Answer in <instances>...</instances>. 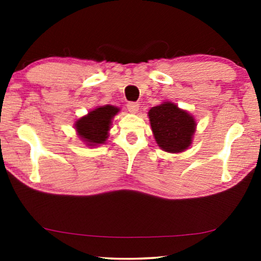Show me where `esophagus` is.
<instances>
[{
  "label": "esophagus",
  "mask_w": 261,
  "mask_h": 261,
  "mask_svg": "<svg viewBox=\"0 0 261 261\" xmlns=\"http://www.w3.org/2000/svg\"><path fill=\"white\" fill-rule=\"evenodd\" d=\"M127 109H128V112H129V113L135 114V113L139 112V105L137 102H129L127 105Z\"/></svg>",
  "instance_id": "obj_1"
}]
</instances>
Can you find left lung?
Listing matches in <instances>:
<instances>
[{
	"label": "left lung",
	"instance_id": "left-lung-1",
	"mask_svg": "<svg viewBox=\"0 0 261 261\" xmlns=\"http://www.w3.org/2000/svg\"><path fill=\"white\" fill-rule=\"evenodd\" d=\"M148 119L153 137L163 151L177 154L191 146L197 123L190 113L176 103L166 101L152 107Z\"/></svg>",
	"mask_w": 261,
	"mask_h": 261
}]
</instances>
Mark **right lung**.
Listing matches in <instances>:
<instances>
[{"label": "right lung", "mask_w": 261, "mask_h": 261, "mask_svg": "<svg viewBox=\"0 0 261 261\" xmlns=\"http://www.w3.org/2000/svg\"><path fill=\"white\" fill-rule=\"evenodd\" d=\"M119 112L120 108L110 105L98 106L90 110L87 115L80 117L74 122L78 138L90 147L105 144L109 137L112 121Z\"/></svg>", "instance_id": "add662e5"}]
</instances>
